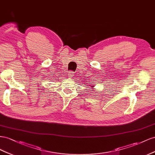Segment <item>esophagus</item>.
<instances>
[{
  "instance_id": "34e87169",
  "label": "esophagus",
  "mask_w": 155,
  "mask_h": 155,
  "mask_svg": "<svg viewBox=\"0 0 155 155\" xmlns=\"http://www.w3.org/2000/svg\"><path fill=\"white\" fill-rule=\"evenodd\" d=\"M68 77H69V78H72V77H73V76H74V73L72 72V71H70V72L68 73Z\"/></svg>"
}]
</instances>
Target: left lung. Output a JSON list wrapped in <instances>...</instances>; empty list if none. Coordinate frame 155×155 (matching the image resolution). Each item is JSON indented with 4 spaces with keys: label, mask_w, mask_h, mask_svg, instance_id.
I'll use <instances>...</instances> for the list:
<instances>
[{
    "label": "left lung",
    "mask_w": 155,
    "mask_h": 155,
    "mask_svg": "<svg viewBox=\"0 0 155 155\" xmlns=\"http://www.w3.org/2000/svg\"><path fill=\"white\" fill-rule=\"evenodd\" d=\"M91 86V87L92 88V90H91V91H94V89H95V88H94V86Z\"/></svg>",
    "instance_id": "8db88e82"
}]
</instances>
